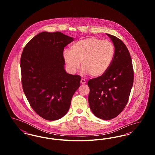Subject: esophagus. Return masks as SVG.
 I'll use <instances>...</instances> for the list:
<instances>
[{
    "instance_id": "34e87169",
    "label": "esophagus",
    "mask_w": 155,
    "mask_h": 155,
    "mask_svg": "<svg viewBox=\"0 0 155 155\" xmlns=\"http://www.w3.org/2000/svg\"><path fill=\"white\" fill-rule=\"evenodd\" d=\"M81 84H85V83H86V81L84 80V79H83V78H82L81 80Z\"/></svg>"
}]
</instances>
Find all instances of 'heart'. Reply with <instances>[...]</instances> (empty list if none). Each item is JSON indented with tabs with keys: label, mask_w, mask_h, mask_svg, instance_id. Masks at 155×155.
<instances>
[{
	"label": "heart",
	"mask_w": 155,
	"mask_h": 155,
	"mask_svg": "<svg viewBox=\"0 0 155 155\" xmlns=\"http://www.w3.org/2000/svg\"><path fill=\"white\" fill-rule=\"evenodd\" d=\"M115 56V47L108 40L91 37L80 40L65 51L63 58L70 73L74 74L81 67L84 74L100 77L110 68Z\"/></svg>",
	"instance_id": "b5f03b06"
}]
</instances>
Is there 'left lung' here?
<instances>
[{
  "instance_id": "8db88e82",
  "label": "left lung",
  "mask_w": 155,
  "mask_h": 155,
  "mask_svg": "<svg viewBox=\"0 0 155 155\" xmlns=\"http://www.w3.org/2000/svg\"><path fill=\"white\" fill-rule=\"evenodd\" d=\"M115 47L110 68L100 77L88 82L90 109L98 118L108 120L117 117L128 102L134 82L132 60L125 45L118 38L106 34Z\"/></svg>"
}]
</instances>
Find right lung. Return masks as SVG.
<instances>
[{
  "label": "right lung",
  "instance_id": "right-lung-1",
  "mask_svg": "<svg viewBox=\"0 0 155 155\" xmlns=\"http://www.w3.org/2000/svg\"><path fill=\"white\" fill-rule=\"evenodd\" d=\"M73 41L61 32H42L23 49L20 67L24 92L33 110L47 120L66 114L80 86L81 77L64 69V48Z\"/></svg>",
  "mask_w": 155,
  "mask_h": 155
}]
</instances>
